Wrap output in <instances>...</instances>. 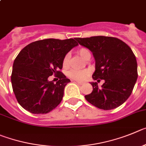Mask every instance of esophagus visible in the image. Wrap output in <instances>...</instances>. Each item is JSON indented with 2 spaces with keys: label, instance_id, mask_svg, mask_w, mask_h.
<instances>
[{
  "label": "esophagus",
  "instance_id": "obj_1",
  "mask_svg": "<svg viewBox=\"0 0 146 146\" xmlns=\"http://www.w3.org/2000/svg\"><path fill=\"white\" fill-rule=\"evenodd\" d=\"M75 82H76V84H80V85H82L83 84V83L82 82H80V81H75Z\"/></svg>",
  "mask_w": 146,
  "mask_h": 146
}]
</instances>
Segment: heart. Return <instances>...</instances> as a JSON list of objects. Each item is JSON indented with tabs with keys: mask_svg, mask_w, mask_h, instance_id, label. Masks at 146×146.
<instances>
[{
	"mask_svg": "<svg viewBox=\"0 0 146 146\" xmlns=\"http://www.w3.org/2000/svg\"><path fill=\"white\" fill-rule=\"evenodd\" d=\"M78 53L84 60L86 55L89 53V51L86 48H81L78 50ZM68 65H69V54H67L65 57H64L63 60H62V65H63L64 68H67L68 66ZM88 74H89V73H88L87 70H76V69L70 70L68 73V76L70 78L77 80V81H83V80L86 79V77L88 76Z\"/></svg>",
	"mask_w": 146,
	"mask_h": 146,
	"instance_id": "1",
	"label": "heart"
}]
</instances>
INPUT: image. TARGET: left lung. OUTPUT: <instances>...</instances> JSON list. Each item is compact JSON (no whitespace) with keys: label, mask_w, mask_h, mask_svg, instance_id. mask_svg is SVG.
Here are the masks:
<instances>
[{"label":"left lung","mask_w":146,"mask_h":146,"mask_svg":"<svg viewBox=\"0 0 146 146\" xmlns=\"http://www.w3.org/2000/svg\"><path fill=\"white\" fill-rule=\"evenodd\" d=\"M75 39L92 52L95 60L93 79L105 81L101 87L97 82L90 83L93 90L85 95L86 100L103 110H111L123 104L132 94L137 78V60L130 47L113 37Z\"/></svg>","instance_id":"obj_1"}]
</instances>
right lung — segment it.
<instances>
[{"mask_svg": "<svg viewBox=\"0 0 146 146\" xmlns=\"http://www.w3.org/2000/svg\"><path fill=\"white\" fill-rule=\"evenodd\" d=\"M78 44L73 38H48L26 46L16 57L11 73L13 91L24 109L34 114H44L57 107L70 79L60 71L65 55ZM57 74L54 84L48 77Z\"/></svg>", "mask_w": 146, "mask_h": 146, "instance_id": "obj_1", "label": "right lung"}]
</instances>
